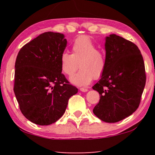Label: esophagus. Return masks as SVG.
Instances as JSON below:
<instances>
[{
  "label": "esophagus",
  "instance_id": "1",
  "mask_svg": "<svg viewBox=\"0 0 155 155\" xmlns=\"http://www.w3.org/2000/svg\"><path fill=\"white\" fill-rule=\"evenodd\" d=\"M80 91H83V92H86V91H88V90H87V89L84 88V87H81V88H80Z\"/></svg>",
  "mask_w": 155,
  "mask_h": 155
}]
</instances>
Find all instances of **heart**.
I'll use <instances>...</instances> for the list:
<instances>
[{
	"label": "heart",
	"instance_id": "heart-1",
	"mask_svg": "<svg viewBox=\"0 0 155 155\" xmlns=\"http://www.w3.org/2000/svg\"><path fill=\"white\" fill-rule=\"evenodd\" d=\"M97 44L87 35H81L75 39L72 46V54L64 52L60 56V67L65 75L70 76L72 84L77 86L88 85L93 78L98 79L106 69L107 59L103 50L96 48Z\"/></svg>",
	"mask_w": 155,
	"mask_h": 155
}]
</instances>
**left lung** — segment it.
Listing matches in <instances>:
<instances>
[{
	"mask_svg": "<svg viewBox=\"0 0 155 155\" xmlns=\"http://www.w3.org/2000/svg\"><path fill=\"white\" fill-rule=\"evenodd\" d=\"M107 65L92 88L100 94L93 109L100 120L114 123L133 114L146 84L145 65L138 47L115 34L105 39Z\"/></svg>",
	"mask_w": 155,
	"mask_h": 155,
	"instance_id": "8db88e82",
	"label": "left lung"
}]
</instances>
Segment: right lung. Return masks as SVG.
<instances>
[{
    "mask_svg": "<svg viewBox=\"0 0 155 155\" xmlns=\"http://www.w3.org/2000/svg\"><path fill=\"white\" fill-rule=\"evenodd\" d=\"M66 45L64 34L48 31L18 52L14 91L22 114L34 124L46 126L57 121L65 113L68 100L78 92L60 67V56Z\"/></svg>",
    "mask_w": 155,
    "mask_h": 155,
    "instance_id": "obj_1",
    "label": "right lung"
}]
</instances>
